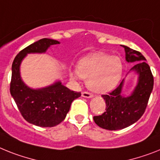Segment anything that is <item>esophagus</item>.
<instances>
[{
  "mask_svg": "<svg viewBox=\"0 0 160 160\" xmlns=\"http://www.w3.org/2000/svg\"><path fill=\"white\" fill-rule=\"evenodd\" d=\"M92 96H93V95H92V93H90V92H82V97H84V98H92Z\"/></svg>",
  "mask_w": 160,
  "mask_h": 160,
  "instance_id": "obj_1",
  "label": "esophagus"
}]
</instances>
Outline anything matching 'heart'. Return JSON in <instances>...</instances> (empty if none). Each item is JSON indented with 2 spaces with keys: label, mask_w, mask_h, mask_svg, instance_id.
<instances>
[{
  "label": "heart",
  "mask_w": 160,
  "mask_h": 160,
  "mask_svg": "<svg viewBox=\"0 0 160 160\" xmlns=\"http://www.w3.org/2000/svg\"><path fill=\"white\" fill-rule=\"evenodd\" d=\"M122 73L123 64L119 57L96 53L83 58L77 66V74L71 72V77L76 79L78 74L86 80L91 90L102 93L115 88Z\"/></svg>",
  "instance_id": "obj_1"
}]
</instances>
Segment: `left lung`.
Masks as SVG:
<instances>
[{"label": "left lung", "instance_id": "8db88e82", "mask_svg": "<svg viewBox=\"0 0 160 160\" xmlns=\"http://www.w3.org/2000/svg\"><path fill=\"white\" fill-rule=\"evenodd\" d=\"M125 49L128 62H138L131 70L138 74V82L129 96L121 94L123 80L117 88L102 97L106 102V111L93 116L97 125L107 130H119L127 128L137 122L144 114L154 86V77L150 66L140 52L121 45Z\"/></svg>", "mask_w": 160, "mask_h": 160}]
</instances>
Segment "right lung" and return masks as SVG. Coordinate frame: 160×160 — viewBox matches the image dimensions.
<instances>
[{
	"instance_id": "add662e5",
	"label": "right lung",
	"mask_w": 160,
	"mask_h": 160,
	"mask_svg": "<svg viewBox=\"0 0 160 160\" xmlns=\"http://www.w3.org/2000/svg\"><path fill=\"white\" fill-rule=\"evenodd\" d=\"M57 44L59 42L52 39L39 40L20 51L12 64L10 94L22 117L40 127H53L61 123L72 102L81 96L80 92L70 90L60 81L38 89H32L22 82L19 67L24 57L28 53H45L50 45Z\"/></svg>"
}]
</instances>
